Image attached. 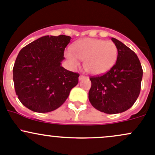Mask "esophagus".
Returning <instances> with one entry per match:
<instances>
[{"label":"esophagus","instance_id":"34e87169","mask_svg":"<svg viewBox=\"0 0 155 155\" xmlns=\"http://www.w3.org/2000/svg\"><path fill=\"white\" fill-rule=\"evenodd\" d=\"M86 78V77H85V76L81 75H81L79 76V80H80V81H81V80H83V79H84V78Z\"/></svg>","mask_w":155,"mask_h":155}]
</instances>
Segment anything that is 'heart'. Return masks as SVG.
I'll list each match as a JSON object with an SVG mask.
<instances>
[{
	"instance_id": "b5f03b06",
	"label": "heart",
	"mask_w": 155,
	"mask_h": 155,
	"mask_svg": "<svg viewBox=\"0 0 155 155\" xmlns=\"http://www.w3.org/2000/svg\"><path fill=\"white\" fill-rule=\"evenodd\" d=\"M73 66L79 65V60L84 61V69L92 74L107 72L117 59V47L112 41L97 38H84L74 43L71 50L65 53Z\"/></svg>"
}]
</instances>
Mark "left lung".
I'll return each instance as SVG.
<instances>
[{"instance_id": "left-lung-1", "label": "left lung", "mask_w": 155, "mask_h": 155, "mask_svg": "<svg viewBox=\"0 0 155 155\" xmlns=\"http://www.w3.org/2000/svg\"><path fill=\"white\" fill-rule=\"evenodd\" d=\"M117 47L116 64L102 75L90 77L89 100L93 107L106 114L128 110L137 101L141 88L143 69L137 54L112 38Z\"/></svg>"}]
</instances>
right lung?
<instances>
[{
    "label": "right lung",
    "instance_id": "add662e5",
    "mask_svg": "<svg viewBox=\"0 0 155 155\" xmlns=\"http://www.w3.org/2000/svg\"><path fill=\"white\" fill-rule=\"evenodd\" d=\"M69 36L46 35L20 51L13 67L15 89L30 110L49 112L59 108L78 84V73L61 66Z\"/></svg>",
    "mask_w": 155,
    "mask_h": 155
}]
</instances>
